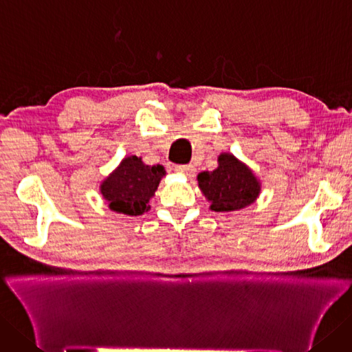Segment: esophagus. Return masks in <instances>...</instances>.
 Wrapping results in <instances>:
<instances>
[{
  "label": "esophagus",
  "instance_id": "esophagus-1",
  "mask_svg": "<svg viewBox=\"0 0 352 352\" xmlns=\"http://www.w3.org/2000/svg\"><path fill=\"white\" fill-rule=\"evenodd\" d=\"M175 171L179 174H184L187 177H192L195 175V166L192 165H177Z\"/></svg>",
  "mask_w": 352,
  "mask_h": 352
}]
</instances>
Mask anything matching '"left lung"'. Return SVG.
<instances>
[{
  "mask_svg": "<svg viewBox=\"0 0 352 352\" xmlns=\"http://www.w3.org/2000/svg\"><path fill=\"white\" fill-rule=\"evenodd\" d=\"M197 181L214 212L244 209L254 203L260 192V181L252 169L231 153H221L218 168L200 173Z\"/></svg>",
  "mask_w": 352,
  "mask_h": 352,
  "instance_id": "8db88e82",
  "label": "left lung"
}]
</instances>
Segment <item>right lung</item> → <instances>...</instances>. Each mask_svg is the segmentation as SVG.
Here are the masks:
<instances>
[{
	"label": "right lung",
	"mask_w": 352,
	"mask_h": 352,
	"mask_svg": "<svg viewBox=\"0 0 352 352\" xmlns=\"http://www.w3.org/2000/svg\"><path fill=\"white\" fill-rule=\"evenodd\" d=\"M165 169L162 165H146L142 157L127 156L100 184V192L111 210L139 217L151 209L149 200L155 196Z\"/></svg>",
	"instance_id": "1"
}]
</instances>
